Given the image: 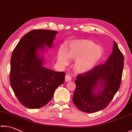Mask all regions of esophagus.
Wrapping results in <instances>:
<instances>
[{
    "label": "esophagus",
    "mask_w": 132,
    "mask_h": 132,
    "mask_svg": "<svg viewBox=\"0 0 132 132\" xmlns=\"http://www.w3.org/2000/svg\"><path fill=\"white\" fill-rule=\"evenodd\" d=\"M71 80H72V79H71V77L70 76L68 75H65V81L68 82V81H71Z\"/></svg>",
    "instance_id": "esophagus-1"
}]
</instances>
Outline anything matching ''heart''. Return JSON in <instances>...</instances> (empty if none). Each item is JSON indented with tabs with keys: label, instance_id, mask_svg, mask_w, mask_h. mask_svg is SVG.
I'll return each mask as SVG.
<instances>
[{
	"label": "heart",
	"instance_id": "heart-1",
	"mask_svg": "<svg viewBox=\"0 0 132 132\" xmlns=\"http://www.w3.org/2000/svg\"><path fill=\"white\" fill-rule=\"evenodd\" d=\"M103 50L89 39H76L71 41L66 51L63 47L57 53L59 63L63 65L68 63V59L75 60L73 68L78 73H85L93 69L103 56Z\"/></svg>",
	"mask_w": 132,
	"mask_h": 132
}]
</instances>
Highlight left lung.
<instances>
[{
  "instance_id": "8db88e82",
  "label": "left lung",
  "mask_w": 132,
  "mask_h": 132,
  "mask_svg": "<svg viewBox=\"0 0 132 132\" xmlns=\"http://www.w3.org/2000/svg\"><path fill=\"white\" fill-rule=\"evenodd\" d=\"M123 60L114 41L113 53L105 64L76 76L72 101L79 110L90 113L108 106L120 87Z\"/></svg>"
}]
</instances>
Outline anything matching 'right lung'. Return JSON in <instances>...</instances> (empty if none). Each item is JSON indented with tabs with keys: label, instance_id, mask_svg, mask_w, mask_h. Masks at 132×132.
Wrapping results in <instances>:
<instances>
[{
	"label": "right lung",
	"instance_id": "1",
	"mask_svg": "<svg viewBox=\"0 0 132 132\" xmlns=\"http://www.w3.org/2000/svg\"><path fill=\"white\" fill-rule=\"evenodd\" d=\"M57 32L33 30L20 39L12 52L10 81L15 95L30 109L42 108L52 99L54 92L65 81V72L43 67L38 51L52 48Z\"/></svg>",
	"mask_w": 132,
	"mask_h": 132
}]
</instances>
